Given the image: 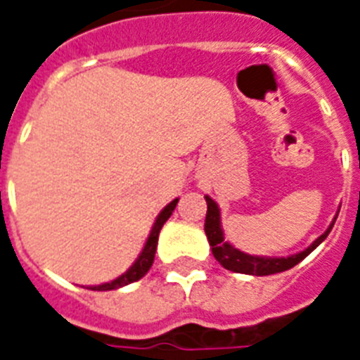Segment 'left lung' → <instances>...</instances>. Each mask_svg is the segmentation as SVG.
<instances>
[{
    "mask_svg": "<svg viewBox=\"0 0 360 360\" xmlns=\"http://www.w3.org/2000/svg\"><path fill=\"white\" fill-rule=\"evenodd\" d=\"M207 199V219H205V234L208 238V243L212 247L214 258L219 262L225 269L232 271V273H241V274H256V276H267V274L282 273V271H288V269L295 267L297 264H300L302 259L306 258L307 255H311L316 247L322 243V241L328 238L329 231L333 229V223L329 225L328 231L322 234L320 238H316L306 250H302L298 255L288 256V258H265V256H250L241 252L240 249H234V247L225 241L221 231V216H219V208H217L216 201L212 198Z\"/></svg>",
    "mask_w": 360,
    "mask_h": 360,
    "instance_id": "8db88e82",
    "label": "left lung"
}]
</instances>
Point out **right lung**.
Instances as JSON below:
<instances>
[{"label": "right lung", "mask_w": 360, "mask_h": 360, "mask_svg": "<svg viewBox=\"0 0 360 360\" xmlns=\"http://www.w3.org/2000/svg\"><path fill=\"white\" fill-rule=\"evenodd\" d=\"M177 201H179V199H174V201H172L170 205H166V207L161 210V214L157 216L155 223H153V226H152V232H150V236H148V240H146V245H144L141 256L135 259V264L131 265V267H129L126 273L120 274L117 280H113V282L102 283V285H95V288H89V289H93V291H111V289L124 288V285H128V283H134V282H137V280H141V278H143L144 274L150 271V267H152L153 258H155L159 232H161V229H162V225L166 223V219H168V217L172 216V212H174V208H175V205H177Z\"/></svg>", "instance_id": "right-lung-1"}]
</instances>
